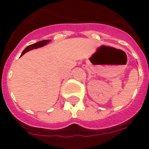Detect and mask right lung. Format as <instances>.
I'll return each instance as SVG.
<instances>
[{
  "mask_svg": "<svg viewBox=\"0 0 149 149\" xmlns=\"http://www.w3.org/2000/svg\"><path fill=\"white\" fill-rule=\"evenodd\" d=\"M49 42H51V40H50V39H48V40L39 41V42H38L34 43V44H33V45H30L27 46V48H26L24 50L23 52H22V55H21V56L24 55V54L26 53V52H27V51H30V50L35 49V48H41V47H42V46L46 45L48 44V43Z\"/></svg>",
  "mask_w": 149,
  "mask_h": 149,
  "instance_id": "1",
  "label": "right lung"
}]
</instances>
